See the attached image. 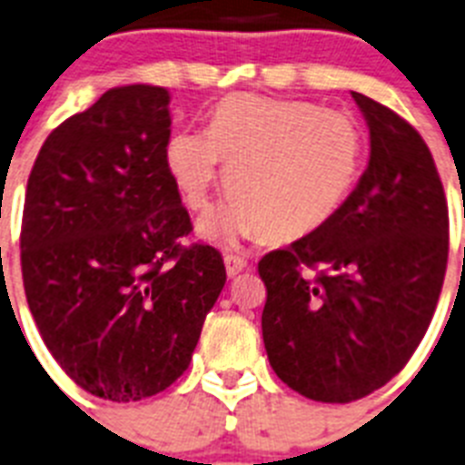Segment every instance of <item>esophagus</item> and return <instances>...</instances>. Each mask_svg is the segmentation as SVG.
Instances as JSON below:
<instances>
[{"instance_id": "obj_1", "label": "esophagus", "mask_w": 465, "mask_h": 465, "mask_svg": "<svg viewBox=\"0 0 465 465\" xmlns=\"http://www.w3.org/2000/svg\"><path fill=\"white\" fill-rule=\"evenodd\" d=\"M224 267H226V274L229 276H236L239 272H243L248 267V260L243 255H236V252H224Z\"/></svg>"}]
</instances>
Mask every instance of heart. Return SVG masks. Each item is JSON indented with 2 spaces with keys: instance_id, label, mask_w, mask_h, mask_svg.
<instances>
[{
  "instance_id": "1",
  "label": "heart",
  "mask_w": 465,
  "mask_h": 465,
  "mask_svg": "<svg viewBox=\"0 0 465 465\" xmlns=\"http://www.w3.org/2000/svg\"><path fill=\"white\" fill-rule=\"evenodd\" d=\"M366 142L347 113L307 101L232 94L217 104L208 132H177L165 146L167 173L184 205L208 210L229 173L232 201L203 233L213 241L267 236L295 241L341 213L364 165Z\"/></svg>"
}]
</instances>
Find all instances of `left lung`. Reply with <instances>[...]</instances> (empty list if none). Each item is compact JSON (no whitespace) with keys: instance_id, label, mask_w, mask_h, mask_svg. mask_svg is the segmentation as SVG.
Segmentation results:
<instances>
[{"instance_id":"obj_1","label":"left lung","mask_w":465,"mask_h":465,"mask_svg":"<svg viewBox=\"0 0 465 465\" xmlns=\"http://www.w3.org/2000/svg\"><path fill=\"white\" fill-rule=\"evenodd\" d=\"M371 136L357 189L329 224L257 264L276 376L314 401L361 400L407 366L438 307L450 213L423 136L352 92Z\"/></svg>"}]
</instances>
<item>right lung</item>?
I'll use <instances>...</instances> for the list:
<instances>
[{
    "label": "right lung",
    "mask_w": 465,
    "mask_h": 465,
    "mask_svg": "<svg viewBox=\"0 0 465 465\" xmlns=\"http://www.w3.org/2000/svg\"><path fill=\"white\" fill-rule=\"evenodd\" d=\"M170 94L108 89L46 136L27 177V307L61 369L111 401L158 395L189 369L226 281L165 165Z\"/></svg>",
    "instance_id": "add662e5"
}]
</instances>
